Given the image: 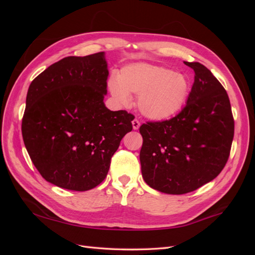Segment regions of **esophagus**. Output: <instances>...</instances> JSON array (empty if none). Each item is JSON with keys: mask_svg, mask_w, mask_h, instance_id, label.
Here are the masks:
<instances>
[{"mask_svg": "<svg viewBox=\"0 0 255 255\" xmlns=\"http://www.w3.org/2000/svg\"><path fill=\"white\" fill-rule=\"evenodd\" d=\"M132 126H133V128H134V129H138V128H139V127H140V122L138 121L137 119H134V120L132 121Z\"/></svg>", "mask_w": 255, "mask_h": 255, "instance_id": "esophagus-1", "label": "esophagus"}]
</instances>
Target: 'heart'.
Here are the masks:
<instances>
[{"mask_svg": "<svg viewBox=\"0 0 255 255\" xmlns=\"http://www.w3.org/2000/svg\"><path fill=\"white\" fill-rule=\"evenodd\" d=\"M109 89L122 105L129 103V95L139 96L137 105L140 113L160 121L172 118L182 110L189 94V82L170 69L137 63L122 68L118 80L109 81Z\"/></svg>", "mask_w": 255, "mask_h": 255, "instance_id": "obj_1", "label": "heart"}]
</instances>
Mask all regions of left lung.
<instances>
[{"label":"left lung","mask_w":255,"mask_h":255,"mask_svg":"<svg viewBox=\"0 0 255 255\" xmlns=\"http://www.w3.org/2000/svg\"><path fill=\"white\" fill-rule=\"evenodd\" d=\"M187 104L175 117L140 127L141 173L153 189L169 195L194 191L226 166L234 137V119L226 89L200 63Z\"/></svg>","instance_id":"8db88e82"}]
</instances>
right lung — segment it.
<instances>
[{
    "label": "right lung",
    "instance_id": "right-lung-1",
    "mask_svg": "<svg viewBox=\"0 0 255 255\" xmlns=\"http://www.w3.org/2000/svg\"><path fill=\"white\" fill-rule=\"evenodd\" d=\"M107 78L100 52L60 59L30 83L22 136L45 181L85 191L106 177L114 153L133 128V115L105 106Z\"/></svg>",
    "mask_w": 255,
    "mask_h": 255
}]
</instances>
